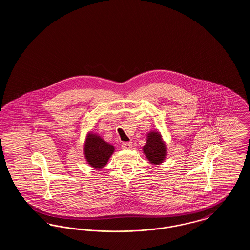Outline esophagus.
Listing matches in <instances>:
<instances>
[{
    "instance_id": "obj_1",
    "label": "esophagus",
    "mask_w": 250,
    "mask_h": 250,
    "mask_svg": "<svg viewBox=\"0 0 250 250\" xmlns=\"http://www.w3.org/2000/svg\"><path fill=\"white\" fill-rule=\"evenodd\" d=\"M122 148L123 149H131L132 148V143L128 142V143H122Z\"/></svg>"
}]
</instances>
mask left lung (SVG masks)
<instances>
[{"mask_svg": "<svg viewBox=\"0 0 250 250\" xmlns=\"http://www.w3.org/2000/svg\"><path fill=\"white\" fill-rule=\"evenodd\" d=\"M143 153L153 164L161 163L166 155V147L162 142L160 134L151 132L148 136L147 143L143 147Z\"/></svg>", "mask_w": 250, "mask_h": 250, "instance_id": "1", "label": "left lung"}]
</instances>
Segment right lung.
I'll list each match as a JSON object with an SVG mask.
<instances>
[{
    "label": "right lung",
    "mask_w": 250,
    "mask_h": 250,
    "mask_svg": "<svg viewBox=\"0 0 250 250\" xmlns=\"http://www.w3.org/2000/svg\"><path fill=\"white\" fill-rule=\"evenodd\" d=\"M113 152L114 148L112 145L104 142L96 135H88L84 147V154L87 161L93 167L96 169L104 167Z\"/></svg>",
    "instance_id": "add662e5"
}]
</instances>
